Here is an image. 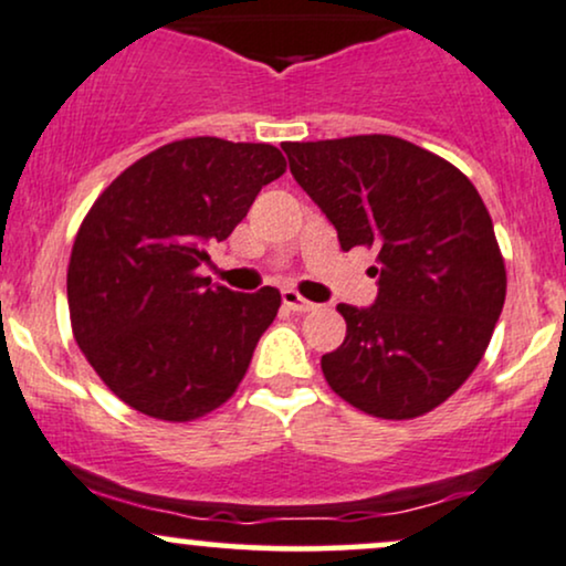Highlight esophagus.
<instances>
[{"instance_id":"34e87169","label":"esophagus","mask_w":566,"mask_h":566,"mask_svg":"<svg viewBox=\"0 0 566 566\" xmlns=\"http://www.w3.org/2000/svg\"><path fill=\"white\" fill-rule=\"evenodd\" d=\"M283 304L289 310H294V312H312L317 307V304H312L310 298H304L302 294H296L294 289H283Z\"/></svg>"}]
</instances>
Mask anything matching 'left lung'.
Wrapping results in <instances>:
<instances>
[{
	"mask_svg": "<svg viewBox=\"0 0 566 566\" xmlns=\"http://www.w3.org/2000/svg\"><path fill=\"white\" fill-rule=\"evenodd\" d=\"M291 175L344 251L378 249L370 307L338 304L328 387L363 413L408 421L448 400L480 365L506 302V264L471 179L391 135L283 143Z\"/></svg>",
	"mask_w": 566,
	"mask_h": 566,
	"instance_id": "left-lung-1",
	"label": "left lung"
}]
</instances>
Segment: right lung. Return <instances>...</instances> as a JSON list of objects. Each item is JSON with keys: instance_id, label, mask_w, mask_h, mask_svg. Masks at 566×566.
Segmentation results:
<instances>
[{"instance_id": "add662e5", "label": "right lung", "mask_w": 566, "mask_h": 566, "mask_svg": "<svg viewBox=\"0 0 566 566\" xmlns=\"http://www.w3.org/2000/svg\"><path fill=\"white\" fill-rule=\"evenodd\" d=\"M285 171L275 145L190 137L161 145L99 192L69 262L71 328L118 400L182 423L228 402L281 291L238 294L198 275L264 185Z\"/></svg>"}]
</instances>
